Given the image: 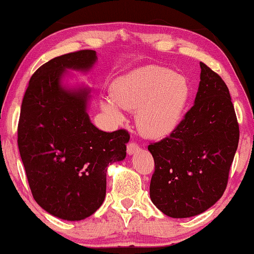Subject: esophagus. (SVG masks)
Wrapping results in <instances>:
<instances>
[{"instance_id":"1","label":"esophagus","mask_w":254,"mask_h":254,"mask_svg":"<svg viewBox=\"0 0 254 254\" xmlns=\"http://www.w3.org/2000/svg\"><path fill=\"white\" fill-rule=\"evenodd\" d=\"M138 149H139V145L135 141H131V142H128V145H127V153L128 154H134L135 151H138Z\"/></svg>"}]
</instances>
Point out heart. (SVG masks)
I'll list each match as a JSON object with an SVG mask.
<instances>
[{"label": "heart", "instance_id": "heart-1", "mask_svg": "<svg viewBox=\"0 0 254 254\" xmlns=\"http://www.w3.org/2000/svg\"><path fill=\"white\" fill-rule=\"evenodd\" d=\"M114 96L105 97L104 111L115 121L123 120L122 106L138 109V127L147 137L171 133L183 120L192 94L188 79L163 67H146L117 79Z\"/></svg>", "mask_w": 254, "mask_h": 254}]
</instances>
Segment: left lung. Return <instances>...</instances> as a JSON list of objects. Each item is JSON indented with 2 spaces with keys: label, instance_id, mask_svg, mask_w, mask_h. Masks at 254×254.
I'll return each instance as SVG.
<instances>
[{
  "label": "left lung",
  "instance_id": "left-lung-1",
  "mask_svg": "<svg viewBox=\"0 0 254 254\" xmlns=\"http://www.w3.org/2000/svg\"><path fill=\"white\" fill-rule=\"evenodd\" d=\"M195 104L170 135L150 142L155 170L150 198L171 218H189L206 211L228 184L240 127L229 90L204 63Z\"/></svg>",
  "mask_w": 254,
  "mask_h": 254
}]
</instances>
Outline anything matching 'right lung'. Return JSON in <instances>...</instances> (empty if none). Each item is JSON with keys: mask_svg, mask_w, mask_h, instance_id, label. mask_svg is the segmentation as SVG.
<instances>
[{"mask_svg": "<svg viewBox=\"0 0 254 254\" xmlns=\"http://www.w3.org/2000/svg\"><path fill=\"white\" fill-rule=\"evenodd\" d=\"M96 59V51L79 50L41 66L29 79L18 122V148L34 199L69 221L99 209L108 165L126 157L130 139L124 128L105 132L90 122L88 90L60 85L68 68L89 69Z\"/></svg>", "mask_w": 254, "mask_h": 254, "instance_id": "1", "label": "right lung"}]
</instances>
